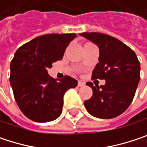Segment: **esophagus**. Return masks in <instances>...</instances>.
Masks as SVG:
<instances>
[{
    "label": "esophagus",
    "instance_id": "esophagus-1",
    "mask_svg": "<svg viewBox=\"0 0 147 147\" xmlns=\"http://www.w3.org/2000/svg\"><path fill=\"white\" fill-rule=\"evenodd\" d=\"M84 82H82V81H79L78 82V87H82V86H84Z\"/></svg>",
    "mask_w": 147,
    "mask_h": 147
}]
</instances>
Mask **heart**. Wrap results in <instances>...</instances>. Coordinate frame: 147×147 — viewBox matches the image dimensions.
Listing matches in <instances>:
<instances>
[{"instance_id": "heart-1", "label": "heart", "mask_w": 147, "mask_h": 147, "mask_svg": "<svg viewBox=\"0 0 147 147\" xmlns=\"http://www.w3.org/2000/svg\"><path fill=\"white\" fill-rule=\"evenodd\" d=\"M87 44H91V43H87Z\"/></svg>"}]
</instances>
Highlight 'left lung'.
Here are the masks:
<instances>
[{"instance_id":"obj_1","label":"left lung","mask_w":147,"mask_h":147,"mask_svg":"<svg viewBox=\"0 0 147 147\" xmlns=\"http://www.w3.org/2000/svg\"><path fill=\"white\" fill-rule=\"evenodd\" d=\"M79 35L98 46L99 63L92 78L105 80V84L100 87L87 82L93 89V95L84 101L85 108L95 117L114 118L132 102L140 79V61L130 47L115 37L97 32Z\"/></svg>"}]
</instances>
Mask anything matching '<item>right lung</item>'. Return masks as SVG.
<instances>
[{
  "label": "right lung",
  "mask_w": 147,
  "mask_h": 147,
  "mask_svg": "<svg viewBox=\"0 0 147 147\" xmlns=\"http://www.w3.org/2000/svg\"><path fill=\"white\" fill-rule=\"evenodd\" d=\"M76 37L71 34H47L21 46L10 65V82L23 114L36 123H47L62 113L64 94L77 86L70 76L51 77L47 69L62 59L65 48Z\"/></svg>",
  "instance_id": "1"
}]
</instances>
